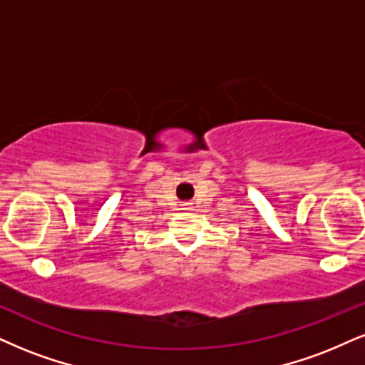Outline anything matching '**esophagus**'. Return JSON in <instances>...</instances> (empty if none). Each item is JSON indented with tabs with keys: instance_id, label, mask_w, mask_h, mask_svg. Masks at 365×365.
I'll list each match as a JSON object with an SVG mask.
<instances>
[{
	"instance_id": "1",
	"label": "esophagus",
	"mask_w": 365,
	"mask_h": 365,
	"mask_svg": "<svg viewBox=\"0 0 365 365\" xmlns=\"http://www.w3.org/2000/svg\"><path fill=\"white\" fill-rule=\"evenodd\" d=\"M184 206H190V205H184ZM187 210V208H186Z\"/></svg>"
}]
</instances>
